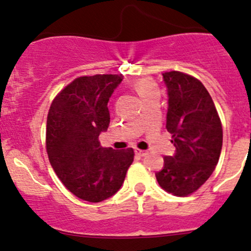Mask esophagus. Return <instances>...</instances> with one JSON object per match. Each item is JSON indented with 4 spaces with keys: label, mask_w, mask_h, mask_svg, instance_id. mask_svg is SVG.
Returning a JSON list of instances; mask_svg holds the SVG:
<instances>
[{
    "label": "esophagus",
    "mask_w": 251,
    "mask_h": 251,
    "mask_svg": "<svg viewBox=\"0 0 251 251\" xmlns=\"http://www.w3.org/2000/svg\"><path fill=\"white\" fill-rule=\"evenodd\" d=\"M135 153H136V154H137V155H140V157H143V155L147 154V152H146V151L140 150V148H136Z\"/></svg>",
    "instance_id": "1"
}]
</instances>
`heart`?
Returning <instances> with one entry per match:
<instances>
[{
	"label": "heart",
	"mask_w": 251,
	"mask_h": 251,
	"mask_svg": "<svg viewBox=\"0 0 251 251\" xmlns=\"http://www.w3.org/2000/svg\"><path fill=\"white\" fill-rule=\"evenodd\" d=\"M133 88L136 89L138 94H140L141 98L145 100L146 98H148L152 94L158 93V87L154 83V81L147 77H142V78H138L133 82Z\"/></svg>",
	"instance_id": "b5f03b06"
}]
</instances>
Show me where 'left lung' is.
Segmentation results:
<instances>
[{
	"mask_svg": "<svg viewBox=\"0 0 251 251\" xmlns=\"http://www.w3.org/2000/svg\"><path fill=\"white\" fill-rule=\"evenodd\" d=\"M168 88L167 130L174 157H164L158 184L175 196H189L206 182L217 165L223 130L210 93L195 77L179 71L163 74Z\"/></svg>",
	"mask_w": 251,
	"mask_h": 251,
	"instance_id": "8db88e82",
	"label": "left lung"
}]
</instances>
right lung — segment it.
Instances as JSON below:
<instances>
[{"label":"right lung","instance_id":"add662e5","mask_svg":"<svg viewBox=\"0 0 251 251\" xmlns=\"http://www.w3.org/2000/svg\"><path fill=\"white\" fill-rule=\"evenodd\" d=\"M121 75L82 76L53 98L46 121V152L51 167L70 193L89 202L113 196L132 164V148H103L99 133L108 130L109 98Z\"/></svg>","mask_w":251,"mask_h":251}]
</instances>
